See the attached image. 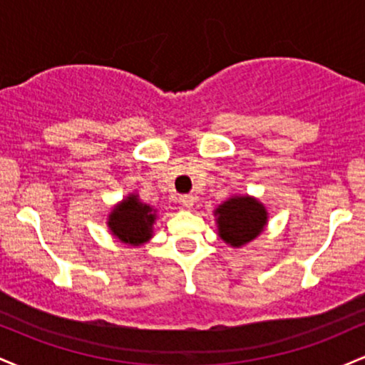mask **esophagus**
Wrapping results in <instances>:
<instances>
[{
    "label": "esophagus",
    "instance_id": "34e87169",
    "mask_svg": "<svg viewBox=\"0 0 365 365\" xmlns=\"http://www.w3.org/2000/svg\"><path fill=\"white\" fill-rule=\"evenodd\" d=\"M195 202H197V197L195 195H190V194L180 195V204H182L183 207H194Z\"/></svg>",
    "mask_w": 365,
    "mask_h": 365
}]
</instances>
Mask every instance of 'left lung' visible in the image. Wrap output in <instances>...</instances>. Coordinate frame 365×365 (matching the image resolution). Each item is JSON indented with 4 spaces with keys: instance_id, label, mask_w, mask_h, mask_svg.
Listing matches in <instances>:
<instances>
[{
    "instance_id": "left-lung-1",
    "label": "left lung",
    "mask_w": 365,
    "mask_h": 365,
    "mask_svg": "<svg viewBox=\"0 0 365 365\" xmlns=\"http://www.w3.org/2000/svg\"><path fill=\"white\" fill-rule=\"evenodd\" d=\"M220 237L232 247L254 240L266 225V209L252 197H232L216 209Z\"/></svg>"
}]
</instances>
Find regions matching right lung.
Returning <instances> with one entry per match:
<instances>
[{"label": "right lung", "instance_id": "1", "mask_svg": "<svg viewBox=\"0 0 365 365\" xmlns=\"http://www.w3.org/2000/svg\"><path fill=\"white\" fill-rule=\"evenodd\" d=\"M156 212L148 204L139 202L135 195L127 197V200L113 209L110 216V228L113 235L130 245H140L148 242L153 232V223Z\"/></svg>", "mask_w": 365, "mask_h": 365}]
</instances>
